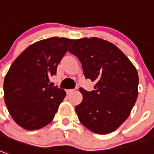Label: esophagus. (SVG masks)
Returning <instances> with one entry per match:
<instances>
[{"instance_id":"esophagus-1","label":"esophagus","mask_w":154,"mask_h":154,"mask_svg":"<svg viewBox=\"0 0 154 154\" xmlns=\"http://www.w3.org/2000/svg\"><path fill=\"white\" fill-rule=\"evenodd\" d=\"M66 92H67V95H69V94H71L72 92H74V90H72V89H69V90H67Z\"/></svg>"}]
</instances>
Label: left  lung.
<instances>
[{
  "mask_svg": "<svg viewBox=\"0 0 154 154\" xmlns=\"http://www.w3.org/2000/svg\"><path fill=\"white\" fill-rule=\"evenodd\" d=\"M69 52L79 59L94 91L79 88L82 102L75 107L79 122L91 132H114L130 115L138 95L135 66L115 44L99 38L76 39Z\"/></svg>",
  "mask_w": 154,
  "mask_h": 154,
  "instance_id": "obj_1",
  "label": "left lung"
}]
</instances>
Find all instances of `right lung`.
Masks as SVG:
<instances>
[{
    "instance_id": "right-lung-1",
    "label": "right lung",
    "mask_w": 154,
    "mask_h": 154,
    "mask_svg": "<svg viewBox=\"0 0 154 154\" xmlns=\"http://www.w3.org/2000/svg\"><path fill=\"white\" fill-rule=\"evenodd\" d=\"M74 39L53 37L31 44L11 65L4 79V100L14 122L33 131L49 124L66 92L49 78Z\"/></svg>"
}]
</instances>
